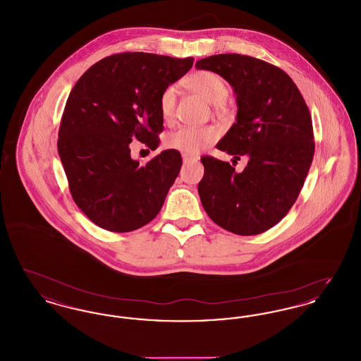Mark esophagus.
I'll return each instance as SVG.
<instances>
[{
    "mask_svg": "<svg viewBox=\"0 0 361 361\" xmlns=\"http://www.w3.org/2000/svg\"><path fill=\"white\" fill-rule=\"evenodd\" d=\"M197 159H199V157H196V155L183 154V161H184V164L196 162Z\"/></svg>",
    "mask_w": 361,
    "mask_h": 361,
    "instance_id": "obj_1",
    "label": "esophagus"
}]
</instances>
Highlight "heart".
<instances>
[{
    "label": "heart",
    "mask_w": 361,
    "mask_h": 361,
    "mask_svg": "<svg viewBox=\"0 0 361 361\" xmlns=\"http://www.w3.org/2000/svg\"><path fill=\"white\" fill-rule=\"evenodd\" d=\"M185 86L192 92L202 96L208 103L214 104L215 111L224 112L227 109L226 97L228 94V85L224 77L214 71L200 70L188 75L184 81ZM177 102V87L169 85L164 89L159 97V112L162 121L169 123L174 118ZM219 137V130L215 126L190 127L181 126L172 131L165 140V145L181 152L183 154H200L208 149Z\"/></svg>",
    "instance_id": "heart-1"
}]
</instances>
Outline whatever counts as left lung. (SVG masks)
Returning <instances> with one entry per match:
<instances>
[{
  "label": "left lung",
  "instance_id": "8db88e82",
  "mask_svg": "<svg viewBox=\"0 0 361 361\" xmlns=\"http://www.w3.org/2000/svg\"><path fill=\"white\" fill-rule=\"evenodd\" d=\"M233 86L237 121L218 149L240 159L243 172L203 157L199 196L208 216L238 235H257L279 224L296 202L312 162L315 143L309 108L291 77L274 65L240 54L196 62Z\"/></svg>",
  "mask_w": 361,
  "mask_h": 361
}]
</instances>
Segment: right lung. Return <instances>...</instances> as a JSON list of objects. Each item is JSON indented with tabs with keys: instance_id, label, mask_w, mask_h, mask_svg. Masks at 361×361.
<instances>
[{
	"instance_id": "1",
	"label": "right lung",
	"mask_w": 361,
	"mask_h": 361,
	"mask_svg": "<svg viewBox=\"0 0 361 361\" xmlns=\"http://www.w3.org/2000/svg\"><path fill=\"white\" fill-rule=\"evenodd\" d=\"M193 58L149 52L106 56L71 89L58 134V153L80 209L104 230L128 233L152 222L183 164L165 150L145 166L131 158L137 139L152 150L164 128L159 97Z\"/></svg>"
}]
</instances>
